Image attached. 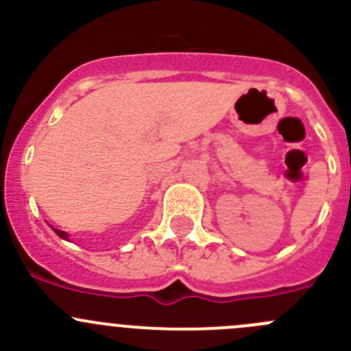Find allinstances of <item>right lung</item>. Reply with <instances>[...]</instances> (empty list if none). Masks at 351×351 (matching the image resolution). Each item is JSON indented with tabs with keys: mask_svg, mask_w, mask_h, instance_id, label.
I'll return each mask as SVG.
<instances>
[{
	"mask_svg": "<svg viewBox=\"0 0 351 351\" xmlns=\"http://www.w3.org/2000/svg\"><path fill=\"white\" fill-rule=\"evenodd\" d=\"M52 229H54V232L59 236V238H62V239H66V241H69V234H67V232L59 231V229H56V228H52Z\"/></svg>",
	"mask_w": 351,
	"mask_h": 351,
	"instance_id": "1",
	"label": "right lung"
}]
</instances>
